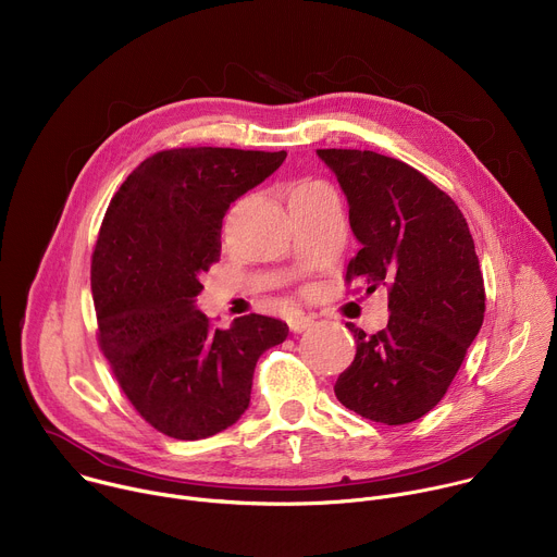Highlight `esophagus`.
Here are the masks:
<instances>
[{
    "label": "esophagus",
    "instance_id": "esophagus-1",
    "mask_svg": "<svg viewBox=\"0 0 557 557\" xmlns=\"http://www.w3.org/2000/svg\"><path fill=\"white\" fill-rule=\"evenodd\" d=\"M312 324H314V317H310V314H295L288 320V326H290L293 333H304Z\"/></svg>",
    "mask_w": 557,
    "mask_h": 557
}]
</instances>
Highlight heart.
<instances>
[{
	"label": "heart",
	"instance_id": "obj_1",
	"mask_svg": "<svg viewBox=\"0 0 557 557\" xmlns=\"http://www.w3.org/2000/svg\"><path fill=\"white\" fill-rule=\"evenodd\" d=\"M312 185H317V183H308V181H304V183H297V185H293V187H290L288 196H290V194H297V191H304V189H308V187H312Z\"/></svg>",
	"mask_w": 557,
	"mask_h": 557
}]
</instances>
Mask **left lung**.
I'll return each instance as SVG.
<instances>
[{
	"label": "left lung",
	"mask_w": 557,
	"mask_h": 557,
	"mask_svg": "<svg viewBox=\"0 0 557 557\" xmlns=\"http://www.w3.org/2000/svg\"><path fill=\"white\" fill-rule=\"evenodd\" d=\"M348 200L361 245L346 280L387 286L389 320L376 335L346 324L355 361L335 383L352 412L385 425L428 414L445 396L485 317L473 237L456 202L414 168L361 149H317Z\"/></svg>",
	"instance_id": "8db88e82"
}]
</instances>
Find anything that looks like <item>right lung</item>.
Wrapping results in <instances>:
<instances>
[{
    "mask_svg": "<svg viewBox=\"0 0 557 557\" xmlns=\"http://www.w3.org/2000/svg\"><path fill=\"white\" fill-rule=\"evenodd\" d=\"M284 158L231 147L158 151L106 211L90 277L99 344L138 414L172 438L231 428L249 408L260 355L288 335L286 322L256 312L211 329L196 308L200 273L220 260L224 213Z\"/></svg>",
    "mask_w": 557,
    "mask_h": 557,
    "instance_id": "right-lung-1",
    "label": "right lung"
}]
</instances>
